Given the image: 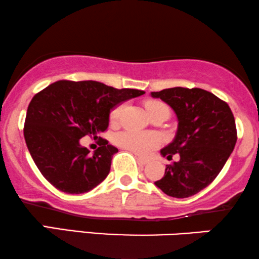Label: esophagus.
Listing matches in <instances>:
<instances>
[{"label": "esophagus", "instance_id": "esophagus-1", "mask_svg": "<svg viewBox=\"0 0 259 259\" xmlns=\"http://www.w3.org/2000/svg\"><path fill=\"white\" fill-rule=\"evenodd\" d=\"M137 159H138V162L142 164V165H146V164L149 163V160L144 159V158H142V157H139V156H137Z\"/></svg>", "mask_w": 259, "mask_h": 259}]
</instances>
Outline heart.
<instances>
[{
  "instance_id": "b5f03b06",
  "label": "heart",
  "mask_w": 259,
  "mask_h": 259,
  "mask_svg": "<svg viewBox=\"0 0 259 259\" xmlns=\"http://www.w3.org/2000/svg\"><path fill=\"white\" fill-rule=\"evenodd\" d=\"M167 107L163 102L159 101H150L146 103L147 113H152L156 109ZM123 110V106H117L110 113L109 120L110 123L115 125L119 122ZM115 143L122 149L130 152H133L138 156H147L151 151L157 149L160 145V137L154 133H143L136 132V131H123V132L117 133L115 136Z\"/></svg>"
}]
</instances>
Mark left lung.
Returning a JSON list of instances; mask_svg holds the SVG:
<instances>
[{"instance_id":"8db88e82","label":"left lung","mask_w":259,"mask_h":259,"mask_svg":"<svg viewBox=\"0 0 259 259\" xmlns=\"http://www.w3.org/2000/svg\"><path fill=\"white\" fill-rule=\"evenodd\" d=\"M151 96L167 103L179 119L175 139L160 150L163 157L179 162L166 165L154 184L166 195L184 199L195 195L215 180L237 143L232 110L225 101L200 88L164 89Z\"/></svg>"}]
</instances>
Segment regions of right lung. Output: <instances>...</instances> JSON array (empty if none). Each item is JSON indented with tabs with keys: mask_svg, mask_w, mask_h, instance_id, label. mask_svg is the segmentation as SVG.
<instances>
[{
	"mask_svg": "<svg viewBox=\"0 0 259 259\" xmlns=\"http://www.w3.org/2000/svg\"><path fill=\"white\" fill-rule=\"evenodd\" d=\"M96 80H58L35 94L27 109L23 136L35 165L53 187L68 194L92 190L108 176L116 147L101 139L94 154L79 139H97L109 125V113L144 95Z\"/></svg>",
	"mask_w": 259,
	"mask_h": 259,
	"instance_id": "1",
	"label": "right lung"
}]
</instances>
